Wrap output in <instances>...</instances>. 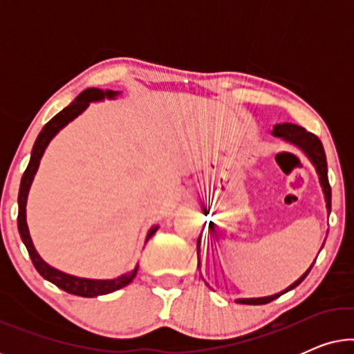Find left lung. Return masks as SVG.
I'll list each match as a JSON object with an SVG mask.
<instances>
[{"label": "left lung", "mask_w": 354, "mask_h": 354, "mask_svg": "<svg viewBox=\"0 0 354 354\" xmlns=\"http://www.w3.org/2000/svg\"><path fill=\"white\" fill-rule=\"evenodd\" d=\"M272 135H275V137H282L283 140H287V142L297 145V147L301 148L303 151L306 153V156L311 159V162L314 164V167H316V171L319 174V182H321L322 190H324V196H326L327 209H328V212H330V207H332V190H330V183H328V177H327L326 151H324V147H322L321 140H319L314 133L306 132V130H304L303 127H299V125L287 124V122L274 125ZM198 245H200V240H198ZM311 268H313V266H311ZM311 268H309L306 272H304L301 277L297 280V282L290 285L287 290H283V292H280L277 295H272V297H264V298L236 299V303H241V304H266V303L274 301V299L279 298L280 295H283L285 292H288V290H293L295 287H298V285L301 283L304 279H306V275L309 274V270H311Z\"/></svg>", "instance_id": "1"}]
</instances>
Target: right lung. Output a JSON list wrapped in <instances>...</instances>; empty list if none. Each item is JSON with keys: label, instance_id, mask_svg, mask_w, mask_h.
Listing matches in <instances>:
<instances>
[{"label": "right lung", "instance_id": "1", "mask_svg": "<svg viewBox=\"0 0 354 354\" xmlns=\"http://www.w3.org/2000/svg\"><path fill=\"white\" fill-rule=\"evenodd\" d=\"M118 95V91H111V90H98V88H86L82 91V93L77 96V98L72 101V103L57 113L55 118H53L50 122L45 124V127L41 129L40 135H38L35 140V145H33L32 149V156H30V162L24 172L22 180H21V188H19V214H17V229L19 234H21V239L26 245V248L28 251V256H30L33 266L38 270V274L41 275L43 279L50 280L51 283H55L56 287H59L64 292L71 293V295H77V297H85V298H93L98 297V295H108L113 293L115 290L125 287L132 282L135 274H137V268H135L132 272H127L124 275H120L118 279L113 280H91V279H79L74 277V275L64 274L61 270H57L55 268H51L50 264H46L45 261L40 258V254L37 253L35 246L32 243L30 234H28V227H27V221H26V205H27V195L28 190H30L33 176H35L38 164H40V159L45 153V149L48 147V143L51 142V138L59 132V130L64 127L66 124H69L72 119H75L77 115L88 108V104L91 101H100L106 98H114ZM158 230V227H153L149 229L148 235H147V241L151 239L154 235V232Z\"/></svg>", "mask_w": 354, "mask_h": 354}]
</instances>
